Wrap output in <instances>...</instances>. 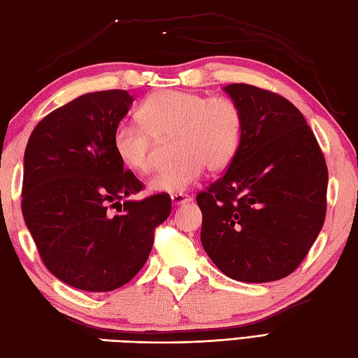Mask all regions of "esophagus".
<instances>
[{
    "label": "esophagus",
    "instance_id": "esophagus-1",
    "mask_svg": "<svg viewBox=\"0 0 358 358\" xmlns=\"http://www.w3.org/2000/svg\"><path fill=\"white\" fill-rule=\"evenodd\" d=\"M171 199H172V204H173V206H181V204L189 203V201L192 200L191 196L186 195V194H175V195L171 196Z\"/></svg>",
    "mask_w": 358,
    "mask_h": 358
}]
</instances>
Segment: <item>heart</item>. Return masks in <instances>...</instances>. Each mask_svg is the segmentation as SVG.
<instances>
[{"label":"heart","instance_id":"b5f03b06","mask_svg":"<svg viewBox=\"0 0 358 358\" xmlns=\"http://www.w3.org/2000/svg\"><path fill=\"white\" fill-rule=\"evenodd\" d=\"M141 124L120 123L113 150L124 167L146 175L155 169L159 144L172 141L177 158L149 181L155 192L181 194L201 178L204 169L220 172L237 154L243 117L227 96L189 90H159L138 108Z\"/></svg>","mask_w":358,"mask_h":358}]
</instances>
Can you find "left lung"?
Listing matches in <instances>:
<instances>
[{
	"label": "left lung",
	"mask_w": 358,
	"mask_h": 358,
	"mask_svg": "<svg viewBox=\"0 0 358 358\" xmlns=\"http://www.w3.org/2000/svg\"><path fill=\"white\" fill-rule=\"evenodd\" d=\"M224 90L241 110V140L227 172L196 195L201 245L227 277L275 281L299 268L322 231L328 167L291 101L245 83Z\"/></svg>",
	"instance_id": "left-lung-1"
}]
</instances>
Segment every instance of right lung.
<instances>
[{
    "mask_svg": "<svg viewBox=\"0 0 358 358\" xmlns=\"http://www.w3.org/2000/svg\"><path fill=\"white\" fill-rule=\"evenodd\" d=\"M132 101L120 89L81 95L45 115L26 146L22 217L45 268L81 291L131 281L172 209L167 194L120 203L144 187L112 143Z\"/></svg>",
    "mask_w": 358,
    "mask_h": 358,
    "instance_id": "right-lung-1",
    "label": "right lung"
}]
</instances>
